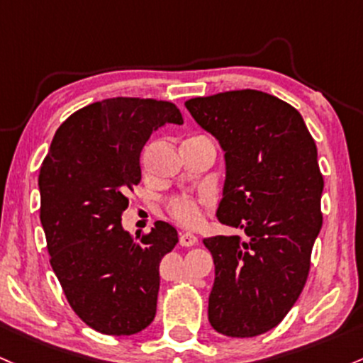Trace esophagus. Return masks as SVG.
Instances as JSON below:
<instances>
[{
	"label": "esophagus",
	"instance_id": "obj_1",
	"mask_svg": "<svg viewBox=\"0 0 363 363\" xmlns=\"http://www.w3.org/2000/svg\"><path fill=\"white\" fill-rule=\"evenodd\" d=\"M198 242V238L194 236V234L191 233H181V236H179V245L181 246H194Z\"/></svg>",
	"mask_w": 363,
	"mask_h": 363
}]
</instances>
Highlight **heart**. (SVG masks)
<instances>
[{
  "instance_id": "b5f03b06",
  "label": "heart",
  "mask_w": 363,
  "mask_h": 363,
  "mask_svg": "<svg viewBox=\"0 0 363 363\" xmlns=\"http://www.w3.org/2000/svg\"><path fill=\"white\" fill-rule=\"evenodd\" d=\"M212 200L210 196H188V194H182V196H175L169 201V212L179 224L193 227L200 224L201 220V208L203 206L210 205Z\"/></svg>"
}]
</instances>
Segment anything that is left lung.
Returning a JSON list of instances; mask_svg holds the SVG:
<instances>
[{
	"label": "left lung",
	"mask_w": 363,
	"mask_h": 363,
	"mask_svg": "<svg viewBox=\"0 0 363 363\" xmlns=\"http://www.w3.org/2000/svg\"><path fill=\"white\" fill-rule=\"evenodd\" d=\"M186 108L225 153L218 222L246 236L203 240L215 264L208 320L224 336H258L286 317L308 277L324 189L315 141L300 111L262 91L193 98Z\"/></svg>",
	"instance_id": "obj_1"
}]
</instances>
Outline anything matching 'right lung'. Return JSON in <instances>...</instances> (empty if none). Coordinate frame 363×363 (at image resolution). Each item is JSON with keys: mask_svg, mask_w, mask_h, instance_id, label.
I'll use <instances>...</instances> for the list:
<instances>
[{"mask_svg": "<svg viewBox=\"0 0 363 363\" xmlns=\"http://www.w3.org/2000/svg\"><path fill=\"white\" fill-rule=\"evenodd\" d=\"M165 123H182L170 101L110 98L87 105L58 127L39 172L55 276L81 320L110 336H130L153 322L160 262L179 241L167 222L136 238L121 222L125 194L141 181L143 146Z\"/></svg>", "mask_w": 363, "mask_h": 363, "instance_id": "obj_1", "label": "right lung"}]
</instances>
